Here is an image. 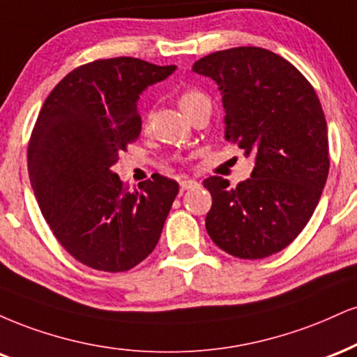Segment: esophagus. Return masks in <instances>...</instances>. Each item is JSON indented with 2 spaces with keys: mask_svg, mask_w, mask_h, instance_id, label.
Returning <instances> with one entry per match:
<instances>
[{
  "mask_svg": "<svg viewBox=\"0 0 357 357\" xmlns=\"http://www.w3.org/2000/svg\"><path fill=\"white\" fill-rule=\"evenodd\" d=\"M199 187V182L194 178H182L180 180V190H188V188H195Z\"/></svg>",
  "mask_w": 357,
  "mask_h": 357,
  "instance_id": "1",
  "label": "esophagus"
}]
</instances>
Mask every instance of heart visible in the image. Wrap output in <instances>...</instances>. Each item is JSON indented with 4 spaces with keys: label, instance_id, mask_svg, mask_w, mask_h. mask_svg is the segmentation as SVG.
I'll list each match as a JSON object with an SVG mask.
<instances>
[{
    "label": "heart",
    "instance_id": "1",
    "mask_svg": "<svg viewBox=\"0 0 357 357\" xmlns=\"http://www.w3.org/2000/svg\"><path fill=\"white\" fill-rule=\"evenodd\" d=\"M205 100H207V96H205L202 91H199V90H185L182 95H180L178 105H180V108H182V110L187 113L188 110H192V108H194L195 105L202 103V102H205Z\"/></svg>",
    "mask_w": 357,
    "mask_h": 357
}]
</instances>
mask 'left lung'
Here are the masks:
<instances>
[{
	"label": "left lung",
	"instance_id": "left-lung-1",
	"mask_svg": "<svg viewBox=\"0 0 357 357\" xmlns=\"http://www.w3.org/2000/svg\"><path fill=\"white\" fill-rule=\"evenodd\" d=\"M192 70L219 85L225 140L255 158L250 178L236 188L217 175L204 180L212 195L205 229L234 257L278 254L307 225L328 180L319 98L294 65L259 46L211 53Z\"/></svg>",
	"mask_w": 357,
	"mask_h": 357
}]
</instances>
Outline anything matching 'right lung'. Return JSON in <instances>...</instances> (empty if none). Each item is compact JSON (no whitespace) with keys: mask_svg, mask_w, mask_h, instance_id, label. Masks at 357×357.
Masks as SVG:
<instances>
[{"mask_svg":"<svg viewBox=\"0 0 357 357\" xmlns=\"http://www.w3.org/2000/svg\"><path fill=\"white\" fill-rule=\"evenodd\" d=\"M175 68L130 56L86 63L38 115L28 145L38 205L63 249L91 269H132L160 238L178 183L155 174L128 192L112 167L140 135L142 91Z\"/></svg>","mask_w":357,"mask_h":357,"instance_id":"add662e5","label":"right lung"}]
</instances>
